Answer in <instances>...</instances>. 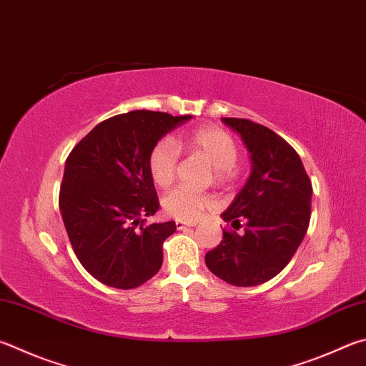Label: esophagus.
Returning a JSON list of instances; mask_svg holds the SVG:
<instances>
[{
  "mask_svg": "<svg viewBox=\"0 0 366 366\" xmlns=\"http://www.w3.org/2000/svg\"><path fill=\"white\" fill-rule=\"evenodd\" d=\"M187 227H195V222L187 224V222H182V221H176V229L177 230H185Z\"/></svg>",
  "mask_w": 366,
  "mask_h": 366,
  "instance_id": "1",
  "label": "esophagus"
}]
</instances>
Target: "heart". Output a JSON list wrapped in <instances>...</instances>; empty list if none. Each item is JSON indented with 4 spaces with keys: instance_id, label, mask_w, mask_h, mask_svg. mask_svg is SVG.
Returning a JSON list of instances; mask_svg holds the SVG:
<instances>
[{
    "instance_id": "1",
    "label": "heart",
    "mask_w": 366,
    "mask_h": 366,
    "mask_svg": "<svg viewBox=\"0 0 366 366\" xmlns=\"http://www.w3.org/2000/svg\"><path fill=\"white\" fill-rule=\"evenodd\" d=\"M179 144L192 154L203 157L212 164V174L217 184H230L238 177V145L227 131L217 126H200L185 134ZM179 163V149L169 137L158 141L149 155V172L157 187L168 189L174 184ZM216 206L209 194L179 187L169 192L163 200L166 214L179 221H195L202 212Z\"/></svg>"
}]
</instances>
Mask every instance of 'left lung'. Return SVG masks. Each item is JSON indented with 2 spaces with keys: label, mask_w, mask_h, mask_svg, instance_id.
I'll return each instance as SVG.
<instances>
[{
  "label": "left lung",
  "mask_w": 366,
  "mask_h": 366,
  "mask_svg": "<svg viewBox=\"0 0 366 366\" xmlns=\"http://www.w3.org/2000/svg\"><path fill=\"white\" fill-rule=\"evenodd\" d=\"M237 131L251 154V174L235 200L222 212L234 229L206 252L216 277L235 287H256L287 267L307 232L312 184L296 150L262 124L244 118H222Z\"/></svg>",
  "instance_id": "left-lung-1"
}]
</instances>
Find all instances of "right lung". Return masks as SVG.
<instances>
[{"label": "right lung", "mask_w": 366, "mask_h": 366, "mask_svg": "<svg viewBox=\"0 0 366 366\" xmlns=\"http://www.w3.org/2000/svg\"><path fill=\"white\" fill-rule=\"evenodd\" d=\"M192 115L132 110L99 123L65 162L59 208L78 261L112 288L131 290L163 264V242L176 224L144 225L160 208L149 155Z\"/></svg>", "instance_id": "right-lung-1"}]
</instances>
